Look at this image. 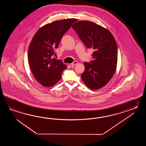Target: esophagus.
Segmentation results:
<instances>
[{
	"mask_svg": "<svg viewBox=\"0 0 146 146\" xmlns=\"http://www.w3.org/2000/svg\"><path fill=\"white\" fill-rule=\"evenodd\" d=\"M78 63V62L77 61H74V62L72 63L70 65L72 66L76 65V64H77Z\"/></svg>",
	"mask_w": 146,
	"mask_h": 146,
	"instance_id": "1",
	"label": "esophagus"
}]
</instances>
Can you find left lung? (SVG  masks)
I'll return each mask as SVG.
<instances>
[{"instance_id": "obj_1", "label": "left lung", "mask_w": 146, "mask_h": 146, "mask_svg": "<svg viewBox=\"0 0 146 146\" xmlns=\"http://www.w3.org/2000/svg\"><path fill=\"white\" fill-rule=\"evenodd\" d=\"M72 28L87 48L92 49L93 60L84 62L81 74L84 84L92 90L104 87L115 74L117 63V46L112 33L94 22L77 21Z\"/></svg>"}]
</instances>
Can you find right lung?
I'll list each match as a JSON object with an SVG mask.
<instances>
[{"mask_svg": "<svg viewBox=\"0 0 146 146\" xmlns=\"http://www.w3.org/2000/svg\"><path fill=\"white\" fill-rule=\"evenodd\" d=\"M77 19H64L51 22L40 28L31 40L28 50V60L35 79L44 87H50L62 78L67 68L60 59L53 58L54 48L58 46L63 35Z\"/></svg>", "mask_w": 146, "mask_h": 146, "instance_id": "obj_1", "label": "right lung"}]
</instances>
